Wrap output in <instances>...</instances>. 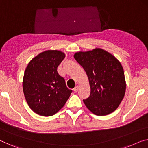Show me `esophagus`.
I'll return each mask as SVG.
<instances>
[{
    "label": "esophagus",
    "instance_id": "1",
    "mask_svg": "<svg viewBox=\"0 0 148 148\" xmlns=\"http://www.w3.org/2000/svg\"><path fill=\"white\" fill-rule=\"evenodd\" d=\"M78 89H79V86H75V88H74V92H77L78 91Z\"/></svg>",
    "mask_w": 148,
    "mask_h": 148
}]
</instances>
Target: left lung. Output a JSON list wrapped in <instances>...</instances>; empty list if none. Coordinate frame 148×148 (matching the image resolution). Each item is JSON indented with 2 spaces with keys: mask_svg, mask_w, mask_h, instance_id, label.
<instances>
[{
  "mask_svg": "<svg viewBox=\"0 0 148 148\" xmlns=\"http://www.w3.org/2000/svg\"><path fill=\"white\" fill-rule=\"evenodd\" d=\"M74 58L83 67L90 86V95L83 100L97 116L108 115L117 109L124 96L125 80L120 62L104 50L79 52Z\"/></svg>",
  "mask_w": 148,
  "mask_h": 148,
  "instance_id": "obj_1",
  "label": "left lung"
}]
</instances>
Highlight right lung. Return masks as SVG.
I'll return each mask as SVG.
<instances>
[{"mask_svg":"<svg viewBox=\"0 0 148 148\" xmlns=\"http://www.w3.org/2000/svg\"><path fill=\"white\" fill-rule=\"evenodd\" d=\"M65 54L58 50H46L34 57L26 67L23 92L33 112L51 116L62 108L72 92L66 87L57 68Z\"/></svg>","mask_w":148,"mask_h":148,"instance_id":"1","label":"right lung"}]
</instances>
